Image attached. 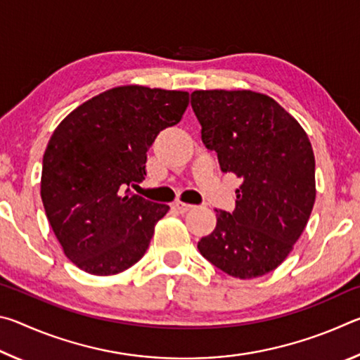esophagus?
I'll return each instance as SVG.
<instances>
[{"label":"esophagus","mask_w":360,"mask_h":360,"mask_svg":"<svg viewBox=\"0 0 360 360\" xmlns=\"http://www.w3.org/2000/svg\"><path fill=\"white\" fill-rule=\"evenodd\" d=\"M173 210L181 212V214H184V212H187L188 210H192V205H187V203H182V202H174Z\"/></svg>","instance_id":"obj_1"}]
</instances>
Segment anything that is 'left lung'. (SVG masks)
<instances>
[{"label":"left lung","mask_w":360,"mask_h":360,"mask_svg":"<svg viewBox=\"0 0 360 360\" xmlns=\"http://www.w3.org/2000/svg\"><path fill=\"white\" fill-rule=\"evenodd\" d=\"M191 98L206 149L216 152L224 173L241 179L235 210H216V229L198 241V251L230 276L266 275L288 257L311 214V143L266 95L195 90Z\"/></svg>","instance_id":"obj_1"}]
</instances>
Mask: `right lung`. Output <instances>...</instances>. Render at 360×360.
<instances>
[{"label": "right lung", "mask_w": 360, "mask_h": 360, "mask_svg": "<svg viewBox=\"0 0 360 360\" xmlns=\"http://www.w3.org/2000/svg\"><path fill=\"white\" fill-rule=\"evenodd\" d=\"M187 106V92L124 85L85 101L53 131L41 198L65 255L81 270L115 275L148 251L169 206L130 187L143 182L158 133L178 124Z\"/></svg>", "instance_id": "add662e5"}]
</instances>
